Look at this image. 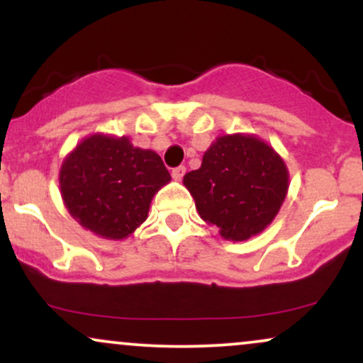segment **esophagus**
Returning a JSON list of instances; mask_svg holds the SVG:
<instances>
[{
    "label": "esophagus",
    "instance_id": "obj_1",
    "mask_svg": "<svg viewBox=\"0 0 363 363\" xmlns=\"http://www.w3.org/2000/svg\"><path fill=\"white\" fill-rule=\"evenodd\" d=\"M184 174H186L184 165H179V167H174L172 169V177L176 179V181H181V179L184 177Z\"/></svg>",
    "mask_w": 363,
    "mask_h": 363
}]
</instances>
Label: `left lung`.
<instances>
[{
  "mask_svg": "<svg viewBox=\"0 0 363 363\" xmlns=\"http://www.w3.org/2000/svg\"><path fill=\"white\" fill-rule=\"evenodd\" d=\"M203 220L228 240H245L264 230L280 210L289 172L264 141L252 136H220L198 170L184 176Z\"/></svg>",
  "mask_w": 363,
  "mask_h": 363,
  "instance_id": "1",
  "label": "left lung"
}]
</instances>
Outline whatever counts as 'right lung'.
I'll use <instances>...</instances> for the list:
<instances>
[{
    "label": "right lung",
    "instance_id": "right-lung-1",
    "mask_svg": "<svg viewBox=\"0 0 363 363\" xmlns=\"http://www.w3.org/2000/svg\"><path fill=\"white\" fill-rule=\"evenodd\" d=\"M170 181L162 158L128 138L94 135L65 160L60 174L66 208L83 227L124 239L147 220L150 201Z\"/></svg>",
    "mask_w": 363,
    "mask_h": 363
}]
</instances>
